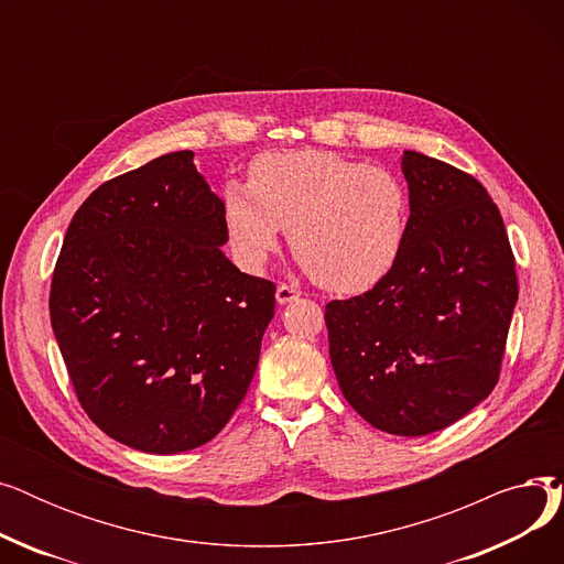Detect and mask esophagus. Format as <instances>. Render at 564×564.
<instances>
[{
  "label": "esophagus",
  "instance_id": "obj_1",
  "mask_svg": "<svg viewBox=\"0 0 564 564\" xmlns=\"http://www.w3.org/2000/svg\"><path fill=\"white\" fill-rule=\"evenodd\" d=\"M300 290L294 288V285H288V283H281L279 288H276V302L279 304H290V302H294L300 297Z\"/></svg>",
  "mask_w": 564,
  "mask_h": 564
}]
</instances>
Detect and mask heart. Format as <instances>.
Returning <instances> with one entry per match:
<instances>
[{"label": "heart", "instance_id": "1", "mask_svg": "<svg viewBox=\"0 0 564 564\" xmlns=\"http://www.w3.org/2000/svg\"><path fill=\"white\" fill-rule=\"evenodd\" d=\"M221 215L242 264H262L281 230H288L294 256L319 288L357 294L377 285L398 262L409 196L389 169L300 148L258 155L247 185H224Z\"/></svg>", "mask_w": 564, "mask_h": 564}]
</instances>
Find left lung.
I'll return each mask as SVG.
<instances>
[{"label":"left lung","mask_w":564,"mask_h":564,"mask_svg":"<svg viewBox=\"0 0 564 564\" xmlns=\"http://www.w3.org/2000/svg\"><path fill=\"white\" fill-rule=\"evenodd\" d=\"M409 224L393 270L324 308L345 400L400 436L443 430L498 383L519 297L514 253L487 189L406 151Z\"/></svg>","instance_id":"8db88e82"}]
</instances>
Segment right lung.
<instances>
[{
    "mask_svg": "<svg viewBox=\"0 0 564 564\" xmlns=\"http://www.w3.org/2000/svg\"><path fill=\"white\" fill-rule=\"evenodd\" d=\"M226 240L192 151L111 177L68 226L52 329L86 416L130 448H198L249 391L276 285L237 270Z\"/></svg>",
    "mask_w": 564,
    "mask_h": 564,
    "instance_id": "1",
    "label": "right lung"
}]
</instances>
